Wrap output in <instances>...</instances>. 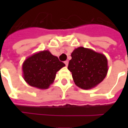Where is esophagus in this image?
<instances>
[{
  "label": "esophagus",
  "mask_w": 128,
  "mask_h": 128,
  "mask_svg": "<svg viewBox=\"0 0 128 128\" xmlns=\"http://www.w3.org/2000/svg\"><path fill=\"white\" fill-rule=\"evenodd\" d=\"M64 64H66V66H68V60H66V61L64 62Z\"/></svg>",
  "instance_id": "esophagus-1"
}]
</instances>
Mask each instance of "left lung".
I'll list each match as a JSON object with an SVG mask.
<instances>
[{
  "mask_svg": "<svg viewBox=\"0 0 128 128\" xmlns=\"http://www.w3.org/2000/svg\"><path fill=\"white\" fill-rule=\"evenodd\" d=\"M68 69L72 72L75 84L81 88H93L104 80L108 72V61L103 54L84 47L71 53Z\"/></svg>",
  "mask_w": 128,
  "mask_h": 128,
  "instance_id": "8db88e82",
  "label": "left lung"
}]
</instances>
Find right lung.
<instances>
[{"label": "right lung", "mask_w": 128, "mask_h": 128, "mask_svg": "<svg viewBox=\"0 0 128 128\" xmlns=\"http://www.w3.org/2000/svg\"><path fill=\"white\" fill-rule=\"evenodd\" d=\"M65 64L48 50L34 54L24 62V79L30 86L38 88H48L53 82L56 72Z\"/></svg>", "instance_id": "1"}]
</instances>
